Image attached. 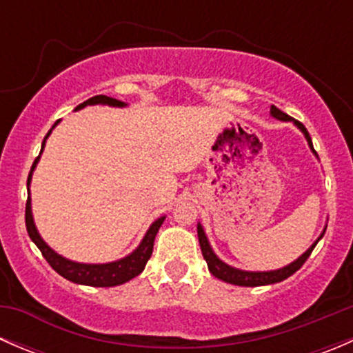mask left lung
Listing matches in <instances>:
<instances>
[{
    "instance_id": "left-lung-1",
    "label": "left lung",
    "mask_w": 353,
    "mask_h": 353,
    "mask_svg": "<svg viewBox=\"0 0 353 353\" xmlns=\"http://www.w3.org/2000/svg\"><path fill=\"white\" fill-rule=\"evenodd\" d=\"M270 114H272L275 119H280V121H292V123L295 124V126L299 128V130L304 133L305 140H307L309 147H311L312 154L316 155V150L314 147H312V141H311V137H309L307 130H305V126L302 123H299V121L292 119L290 116L285 112H282L279 108H275V105H272V109H270ZM318 157V155H316ZM326 230V229H325ZM325 230H323L321 236L318 237V241H316L314 244L311 245V248L307 249V251L304 252L302 256H299L297 259H295L294 263H290V265L283 266V268L280 270H272V272H244V270H239V268H234V266L227 265V263H223L222 259L219 258V256L213 252L212 245H210L208 239H206V234L205 230H203L201 223H198V239H199V245H201V252H203V258H205L206 265H208V270L210 273H212L213 276H216V279L223 280V282L227 283H232V285H241V287H259V285H272V283H279V282H283V280L288 279L290 275H294L295 272H297L299 268H301L302 265L305 263V259L311 256L312 249L316 248V244L319 243V239H321L323 236H325Z\"/></svg>"
}]
</instances>
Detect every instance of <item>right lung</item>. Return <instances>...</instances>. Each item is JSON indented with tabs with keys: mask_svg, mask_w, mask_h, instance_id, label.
I'll return each mask as SVG.
<instances>
[{
	"mask_svg": "<svg viewBox=\"0 0 353 353\" xmlns=\"http://www.w3.org/2000/svg\"><path fill=\"white\" fill-rule=\"evenodd\" d=\"M95 104H102V105H112V108H124V102L117 101V99L108 97V95H95V97L88 99L85 101L83 104L78 105L77 109H83L87 105H95ZM59 121H56L54 126L58 124ZM54 126L49 130V133L46 134L44 141H42V148H41V154L44 150V145L48 137L51 134V131L54 130ZM41 154H39L37 159L34 160L32 163V169L30 174H28V179H27V188L30 186V181H32V172H34L35 165H37L39 159H41ZM165 216H160L157 219L154 223L150 225V229L147 230L145 234L143 241H141L140 245L134 249L131 254H128L126 258H121L117 261L112 263H99V265H88V263H77V261H71V259L63 258L61 254L54 251V249L49 248L48 244L44 243V239L41 237V234L37 232V227L34 223V216H32V205H30V190H28V198H27V205H25V225H27V232L28 237L32 239V243L37 245L41 249L42 256L46 258V261L52 266L54 272H58L63 279L70 280L73 283H80V285H88V287H116L121 285V283H126L130 282L131 279L140 275L141 272L145 270V265L147 261L150 259L152 251H154V241L157 232H159L160 225L163 223Z\"/></svg>",
	"mask_w": 353,
	"mask_h": 353,
	"instance_id": "right-lung-1",
	"label": "right lung"
}]
</instances>
